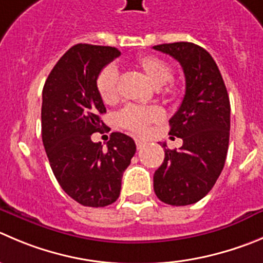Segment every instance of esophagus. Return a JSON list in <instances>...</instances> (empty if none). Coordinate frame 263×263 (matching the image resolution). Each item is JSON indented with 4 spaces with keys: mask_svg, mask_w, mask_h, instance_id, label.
Returning <instances> with one entry per match:
<instances>
[{
    "mask_svg": "<svg viewBox=\"0 0 263 263\" xmlns=\"http://www.w3.org/2000/svg\"><path fill=\"white\" fill-rule=\"evenodd\" d=\"M136 144H137V148L138 149H141L142 147L144 146V144H146V142L143 141V139H139V138H136Z\"/></svg>",
    "mask_w": 263,
    "mask_h": 263,
    "instance_id": "obj_1",
    "label": "esophagus"
}]
</instances>
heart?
Here are the masks:
<instances>
[{"label":"heart","mask_w":263,"mask_h":263,"mask_svg":"<svg viewBox=\"0 0 263 263\" xmlns=\"http://www.w3.org/2000/svg\"><path fill=\"white\" fill-rule=\"evenodd\" d=\"M134 67L141 71L147 81L155 87H161L167 81H171L173 76L172 67L165 61L154 55L139 57L134 62ZM97 89H98L99 97L106 104H112L119 99V77H117V71L115 67H106L99 73L97 79ZM164 92L166 96H174L177 92V87L173 84L167 85ZM161 119V109L154 106H127L119 115L120 125L136 134L147 133L149 125L152 122L160 121Z\"/></svg>","instance_id":"heart-1"}]
</instances>
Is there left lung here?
Wrapping results in <instances>:
<instances>
[{
	"instance_id": "obj_1",
	"label": "left lung",
	"mask_w": 263,
	"mask_h": 263,
	"mask_svg": "<svg viewBox=\"0 0 263 263\" xmlns=\"http://www.w3.org/2000/svg\"><path fill=\"white\" fill-rule=\"evenodd\" d=\"M179 62L186 91L169 120V134L183 139L179 149L165 148L164 162L154 174V190L162 202L190 205L201 200L218 179L230 139V99L216 62L192 42L154 46Z\"/></svg>"
}]
</instances>
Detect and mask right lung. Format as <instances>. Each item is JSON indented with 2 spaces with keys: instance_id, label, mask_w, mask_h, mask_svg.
<instances>
[{
  "instance_id": "obj_1",
  "label": "right lung",
  "mask_w": 263,
  "mask_h": 263,
  "mask_svg": "<svg viewBox=\"0 0 263 263\" xmlns=\"http://www.w3.org/2000/svg\"><path fill=\"white\" fill-rule=\"evenodd\" d=\"M120 54L116 47L74 45L55 64L42 90V142L50 166L64 192L84 206L116 201L122 173L137 149L122 133H112L106 149L91 141L104 126L101 115L106 114L97 79Z\"/></svg>"
}]
</instances>
